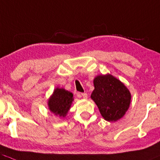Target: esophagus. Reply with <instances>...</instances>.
Listing matches in <instances>:
<instances>
[{
  "instance_id": "1",
  "label": "esophagus",
  "mask_w": 160,
  "mask_h": 160,
  "mask_svg": "<svg viewBox=\"0 0 160 160\" xmlns=\"http://www.w3.org/2000/svg\"><path fill=\"white\" fill-rule=\"evenodd\" d=\"M81 95H82V98H85H85H88V95H87V93H82V94H81Z\"/></svg>"
}]
</instances>
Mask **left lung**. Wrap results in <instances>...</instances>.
<instances>
[{
  "label": "left lung",
  "instance_id": "obj_1",
  "mask_svg": "<svg viewBox=\"0 0 160 160\" xmlns=\"http://www.w3.org/2000/svg\"><path fill=\"white\" fill-rule=\"evenodd\" d=\"M91 95L102 116L108 122L122 118L129 108L131 94L126 85L112 75H98L93 81Z\"/></svg>",
  "mask_w": 160,
  "mask_h": 160
}]
</instances>
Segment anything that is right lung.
I'll return each mask as SVG.
<instances>
[{"instance_id":"obj_1","label":"right lung","mask_w":160,"mask_h":160,"mask_svg":"<svg viewBox=\"0 0 160 160\" xmlns=\"http://www.w3.org/2000/svg\"><path fill=\"white\" fill-rule=\"evenodd\" d=\"M73 94L64 88H56L48 102L52 112L59 117H65L73 102Z\"/></svg>"}]
</instances>
